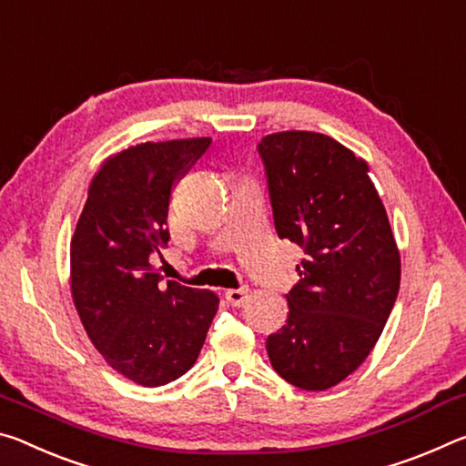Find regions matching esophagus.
I'll list each match as a JSON object with an SVG mask.
<instances>
[{"instance_id": "obj_1", "label": "esophagus", "mask_w": 466, "mask_h": 466, "mask_svg": "<svg viewBox=\"0 0 466 466\" xmlns=\"http://www.w3.org/2000/svg\"><path fill=\"white\" fill-rule=\"evenodd\" d=\"M225 299L233 305V308H241L248 299V289H228L225 291Z\"/></svg>"}]
</instances>
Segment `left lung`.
Returning <instances> with one entry per match:
<instances>
[{"label": "left lung", "mask_w": 466, "mask_h": 466, "mask_svg": "<svg viewBox=\"0 0 466 466\" xmlns=\"http://www.w3.org/2000/svg\"><path fill=\"white\" fill-rule=\"evenodd\" d=\"M274 228L308 258L287 295V324L266 340L274 371L303 390L353 373L382 334L400 256L363 158L330 136L279 132L258 144Z\"/></svg>", "instance_id": "1"}]
</instances>
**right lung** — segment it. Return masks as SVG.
<instances>
[{
	"label": "right lung",
	"mask_w": 466,
	"mask_h": 466,
	"mask_svg": "<svg viewBox=\"0 0 466 466\" xmlns=\"http://www.w3.org/2000/svg\"><path fill=\"white\" fill-rule=\"evenodd\" d=\"M210 138L147 142L103 163L70 243L72 297L84 330L113 370L140 386H163L196 363L218 297L161 285L150 256L169 241L175 181Z\"/></svg>",
	"instance_id": "add662e5"
}]
</instances>
